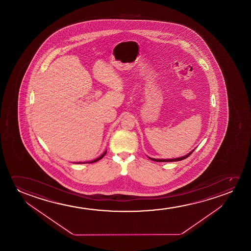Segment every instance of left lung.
Returning <instances> with one entry per match:
<instances>
[{"label": "left lung", "mask_w": 251, "mask_h": 251, "mask_svg": "<svg viewBox=\"0 0 251 251\" xmlns=\"http://www.w3.org/2000/svg\"><path fill=\"white\" fill-rule=\"evenodd\" d=\"M195 151V149L192 150L191 151H189L188 154L184 155V156H182V157H180V158H163V159H160V158H150V157H148V158H150L151 160L152 161L156 162H175V161H180V160H182V159H185L186 158H188L189 155L192 153L193 151Z\"/></svg>", "instance_id": "obj_1"}]
</instances>
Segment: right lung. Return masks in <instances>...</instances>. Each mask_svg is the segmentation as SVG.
I'll return each mask as SVG.
<instances>
[{"mask_svg": "<svg viewBox=\"0 0 251 251\" xmlns=\"http://www.w3.org/2000/svg\"><path fill=\"white\" fill-rule=\"evenodd\" d=\"M106 151H103V154L100 155L99 158H95V159H93L92 161L82 162V163H81V162H78V163H75V164H92V163H95V162L99 161L101 158H103V156L106 154Z\"/></svg>", "mask_w": 251, "mask_h": 251, "instance_id": "obj_1", "label": "right lung"}]
</instances>
